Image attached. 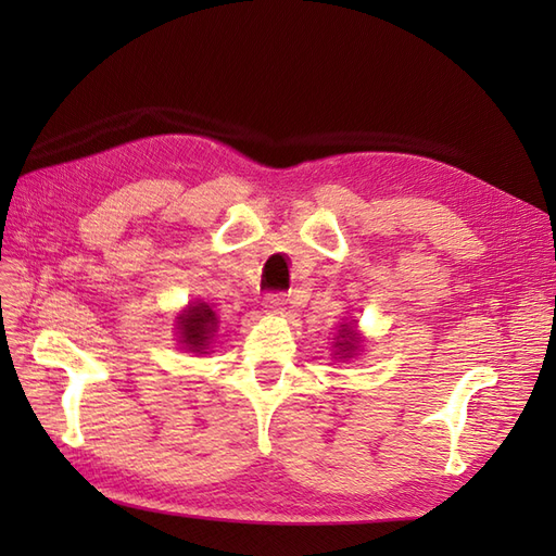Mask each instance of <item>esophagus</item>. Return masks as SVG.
I'll return each mask as SVG.
<instances>
[{"label":"esophagus","instance_id":"34e87169","mask_svg":"<svg viewBox=\"0 0 556 556\" xmlns=\"http://www.w3.org/2000/svg\"><path fill=\"white\" fill-rule=\"evenodd\" d=\"M285 306H288V294L285 292H268L264 296V308L271 311V313H278L282 311Z\"/></svg>","mask_w":556,"mask_h":556}]
</instances>
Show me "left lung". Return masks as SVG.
Here are the masks:
<instances>
[{
  "instance_id": "8db88e82",
  "label": "left lung",
  "mask_w": 556,
  "mask_h": 556,
  "mask_svg": "<svg viewBox=\"0 0 556 556\" xmlns=\"http://www.w3.org/2000/svg\"><path fill=\"white\" fill-rule=\"evenodd\" d=\"M350 325H341L339 336H336V339H339L336 341L339 352H333V355H341V359H350L359 350V333L355 331V327H350Z\"/></svg>"
}]
</instances>
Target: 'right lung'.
Masks as SVG:
<instances>
[{"mask_svg": "<svg viewBox=\"0 0 556 556\" xmlns=\"http://www.w3.org/2000/svg\"><path fill=\"white\" fill-rule=\"evenodd\" d=\"M217 329V317L206 301L190 304L178 315V339L190 352L206 355L208 345L213 343V333Z\"/></svg>", "mask_w": 556, "mask_h": 556, "instance_id": "obj_1", "label": "right lung"}]
</instances>
